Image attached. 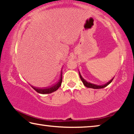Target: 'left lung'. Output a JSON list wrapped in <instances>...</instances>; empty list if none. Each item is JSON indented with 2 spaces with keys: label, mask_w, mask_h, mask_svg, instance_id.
<instances>
[{
  "label": "left lung",
  "mask_w": 134,
  "mask_h": 134,
  "mask_svg": "<svg viewBox=\"0 0 134 134\" xmlns=\"http://www.w3.org/2000/svg\"><path fill=\"white\" fill-rule=\"evenodd\" d=\"M79 76H80V79H81V80L82 81L83 85H85L86 87H89V88H92V89H102V88H104V87H106V86H108L111 82H112V80H113V79H114V77H113L112 79H111L110 81H109L107 83L105 84V85H94V84H92V83H90L89 82H87V81H86V80H85V79H84L82 77V76H81V75L80 74V72H79Z\"/></svg>",
  "instance_id": "obj_1"
}]
</instances>
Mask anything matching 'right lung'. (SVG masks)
Masks as SVG:
<instances>
[{
  "mask_svg": "<svg viewBox=\"0 0 134 134\" xmlns=\"http://www.w3.org/2000/svg\"><path fill=\"white\" fill-rule=\"evenodd\" d=\"M62 70L61 71V74H60V78L59 79L58 81H57L55 84H54L53 86H51V87H49L48 88H38V87H34V86H31L34 89L36 92L41 94H49L51 93L54 92L56 91L59 87H60L61 85H62Z\"/></svg>",
  "mask_w": 134,
  "mask_h": 134,
  "instance_id": "obj_1",
  "label": "right lung"
}]
</instances>
